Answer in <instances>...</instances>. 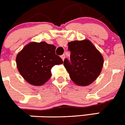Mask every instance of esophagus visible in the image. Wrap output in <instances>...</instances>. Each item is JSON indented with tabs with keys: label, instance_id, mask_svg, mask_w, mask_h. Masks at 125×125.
I'll return each mask as SVG.
<instances>
[{
	"label": "esophagus",
	"instance_id": "obj_1",
	"mask_svg": "<svg viewBox=\"0 0 125 125\" xmlns=\"http://www.w3.org/2000/svg\"><path fill=\"white\" fill-rule=\"evenodd\" d=\"M61 58H62V60H63V61H64V59H65V55H64V54H63V55H61Z\"/></svg>",
	"mask_w": 125,
	"mask_h": 125
}]
</instances>
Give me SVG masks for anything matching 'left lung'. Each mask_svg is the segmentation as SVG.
<instances>
[{"label": "left lung", "instance_id": "8db88e82", "mask_svg": "<svg viewBox=\"0 0 125 125\" xmlns=\"http://www.w3.org/2000/svg\"><path fill=\"white\" fill-rule=\"evenodd\" d=\"M70 60L65 58L64 65L70 79L76 84L86 86L93 83L102 71L103 58L90 41H74L68 43Z\"/></svg>", "mask_w": 125, "mask_h": 125}]
</instances>
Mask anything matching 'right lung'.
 Wrapping results in <instances>:
<instances>
[{
    "instance_id": "obj_1",
    "label": "right lung",
    "mask_w": 125,
    "mask_h": 125,
    "mask_svg": "<svg viewBox=\"0 0 125 125\" xmlns=\"http://www.w3.org/2000/svg\"><path fill=\"white\" fill-rule=\"evenodd\" d=\"M56 47L45 42H30L16 56L17 67L22 77L30 84L41 86L51 77V69L63 63L55 54Z\"/></svg>"
}]
</instances>
